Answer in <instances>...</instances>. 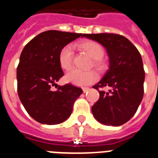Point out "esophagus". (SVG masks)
<instances>
[{
  "label": "esophagus",
  "instance_id": "esophagus-1",
  "mask_svg": "<svg viewBox=\"0 0 158 158\" xmlns=\"http://www.w3.org/2000/svg\"><path fill=\"white\" fill-rule=\"evenodd\" d=\"M89 89V87H82V90L84 93H85V92L88 91Z\"/></svg>",
  "mask_w": 158,
  "mask_h": 158
}]
</instances>
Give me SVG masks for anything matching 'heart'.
Listing matches in <instances>:
<instances>
[{
	"label": "heart",
	"instance_id": "1",
	"mask_svg": "<svg viewBox=\"0 0 158 158\" xmlns=\"http://www.w3.org/2000/svg\"><path fill=\"white\" fill-rule=\"evenodd\" d=\"M77 47L85 52L89 57L93 59V66L101 72L106 68V63L103 59L104 50L102 45L96 41L86 40L78 42ZM73 52L70 45H65L59 53V64L64 70H69L73 65ZM97 79V74L94 71L82 72L73 69L67 73L65 80L68 82L77 85H86L91 84Z\"/></svg>",
	"mask_w": 158,
	"mask_h": 158
}]
</instances>
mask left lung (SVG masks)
<instances>
[{"label": "left lung", "instance_id": "obj_1", "mask_svg": "<svg viewBox=\"0 0 158 158\" xmlns=\"http://www.w3.org/2000/svg\"><path fill=\"white\" fill-rule=\"evenodd\" d=\"M81 36L100 43L109 58V69L93 86L99 90V99L92 106V113L103 125H123L135 115L143 96L145 73L140 54L122 35L99 33ZM103 87L110 90H99Z\"/></svg>", "mask_w": 158, "mask_h": 158}]
</instances>
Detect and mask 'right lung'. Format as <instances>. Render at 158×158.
Listing matches in <instances>:
<instances>
[{
	"label": "right lung",
	"instance_id": "obj_1",
	"mask_svg": "<svg viewBox=\"0 0 158 158\" xmlns=\"http://www.w3.org/2000/svg\"><path fill=\"white\" fill-rule=\"evenodd\" d=\"M82 34L56 30L43 31L23 48L17 68L18 94L30 116L41 124L64 122L73 112V103L82 89L72 84L58 85L64 76L59 53ZM55 85L56 91L51 87Z\"/></svg>",
	"mask_w": 158,
	"mask_h": 158
}]
</instances>
